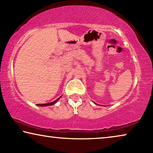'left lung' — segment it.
<instances>
[{
    "label": "left lung",
    "instance_id": "1",
    "mask_svg": "<svg viewBox=\"0 0 153 153\" xmlns=\"http://www.w3.org/2000/svg\"><path fill=\"white\" fill-rule=\"evenodd\" d=\"M94 103H95V102H94Z\"/></svg>",
    "mask_w": 153,
    "mask_h": 153
}]
</instances>
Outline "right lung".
<instances>
[{
    "label": "right lung",
    "mask_w": 153,
    "mask_h": 153,
    "mask_svg": "<svg viewBox=\"0 0 153 153\" xmlns=\"http://www.w3.org/2000/svg\"><path fill=\"white\" fill-rule=\"evenodd\" d=\"M60 97H58V98L57 99V100H55V101L52 102H50V103H47V104H37V105H38V106H51V105H53V104H56V102H58L59 100H60Z\"/></svg>",
    "instance_id": "right-lung-1"
}]
</instances>
